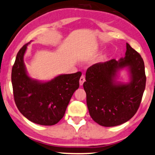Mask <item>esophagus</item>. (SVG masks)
Here are the masks:
<instances>
[{
    "instance_id": "1",
    "label": "esophagus",
    "mask_w": 155,
    "mask_h": 155,
    "mask_svg": "<svg viewBox=\"0 0 155 155\" xmlns=\"http://www.w3.org/2000/svg\"><path fill=\"white\" fill-rule=\"evenodd\" d=\"M86 79H85V77L84 75H82L81 77L80 78V80H79V84H80V86H82L83 84H84V83Z\"/></svg>"
}]
</instances>
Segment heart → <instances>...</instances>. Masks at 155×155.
Segmentation results:
<instances>
[{"mask_svg":"<svg viewBox=\"0 0 155 155\" xmlns=\"http://www.w3.org/2000/svg\"><path fill=\"white\" fill-rule=\"evenodd\" d=\"M104 57H106V54H105V55H104Z\"/></svg>","mask_w":155,"mask_h":155,"instance_id":"heart-1","label":"heart"}]
</instances>
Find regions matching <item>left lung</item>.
Returning a JSON list of instances; mask_svg holds the SVG:
<instances>
[{"instance_id":"left-lung-1","label":"left lung","mask_w":155,"mask_h":155,"mask_svg":"<svg viewBox=\"0 0 155 155\" xmlns=\"http://www.w3.org/2000/svg\"><path fill=\"white\" fill-rule=\"evenodd\" d=\"M126 68L128 83L116 81L117 74ZM84 88L91 118L100 126L121 125L138 111L145 88V65L140 54L126 43L124 58L112 59L92 65L87 69Z\"/></svg>"}]
</instances>
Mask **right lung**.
<instances>
[{"label": "right lung", "mask_w": 155, "mask_h": 155, "mask_svg": "<svg viewBox=\"0 0 155 155\" xmlns=\"http://www.w3.org/2000/svg\"><path fill=\"white\" fill-rule=\"evenodd\" d=\"M30 43L19 50L12 69L15 104L29 121L39 125H55L64 117L71 96L79 87L81 72L60 74L45 82L33 79L28 75L24 62Z\"/></svg>", "instance_id": "obj_1"}]
</instances>
